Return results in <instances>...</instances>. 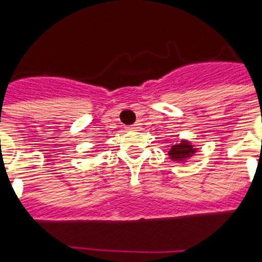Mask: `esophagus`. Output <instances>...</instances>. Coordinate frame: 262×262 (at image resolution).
Masks as SVG:
<instances>
[{"mask_svg": "<svg viewBox=\"0 0 262 262\" xmlns=\"http://www.w3.org/2000/svg\"><path fill=\"white\" fill-rule=\"evenodd\" d=\"M140 127H141V123L136 122L135 125H132V126L129 127V129H132V130H137V129H140Z\"/></svg>", "mask_w": 262, "mask_h": 262, "instance_id": "1", "label": "esophagus"}]
</instances>
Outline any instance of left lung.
Returning a JSON list of instances; mask_svg holds the SVG:
<instances>
[{
  "label": "left lung",
  "mask_w": 262,
  "mask_h": 262,
  "mask_svg": "<svg viewBox=\"0 0 262 262\" xmlns=\"http://www.w3.org/2000/svg\"><path fill=\"white\" fill-rule=\"evenodd\" d=\"M197 152V148L195 145L187 141V140H181L179 143H177L175 145H172L168 151V156L170 159L174 160V162H179V163H185L189 158L194 155Z\"/></svg>",
  "instance_id": "left-lung-1"
}]
</instances>
